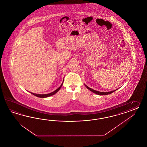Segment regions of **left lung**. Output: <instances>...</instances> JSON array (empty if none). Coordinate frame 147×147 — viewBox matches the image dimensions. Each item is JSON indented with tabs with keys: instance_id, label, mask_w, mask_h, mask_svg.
Segmentation results:
<instances>
[{
	"instance_id": "1",
	"label": "left lung",
	"mask_w": 147,
	"mask_h": 147,
	"mask_svg": "<svg viewBox=\"0 0 147 147\" xmlns=\"http://www.w3.org/2000/svg\"><path fill=\"white\" fill-rule=\"evenodd\" d=\"M85 86L86 87V88H87L88 89H89V90H90V91H92V92H93L94 93H95L96 94H97V95H109V94H110L111 93H112V92H115V90H113V91H109V92H100V91H96V90H94V89H91L89 87H88L87 85H86L85 84Z\"/></svg>"
}]
</instances>
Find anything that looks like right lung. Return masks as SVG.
<instances>
[{
  "mask_svg": "<svg viewBox=\"0 0 147 147\" xmlns=\"http://www.w3.org/2000/svg\"><path fill=\"white\" fill-rule=\"evenodd\" d=\"M63 84H61V86H60L57 89H56L55 91H53V92H52L51 93H49V94H43V95H41V94H34V93H32V92H30L31 94H32V95H34L35 96H37V97H40V98H45V97H49V96H51L52 95H53L54 94H55L56 92H57L58 91H59L60 90V89L61 88V86H62V85H63Z\"/></svg>",
  "mask_w": 147,
  "mask_h": 147,
  "instance_id": "add662e5",
  "label": "right lung"
}]
</instances>
